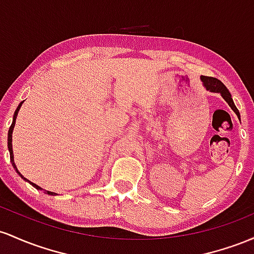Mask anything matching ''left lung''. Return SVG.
<instances>
[{
	"mask_svg": "<svg viewBox=\"0 0 254 254\" xmlns=\"http://www.w3.org/2000/svg\"><path fill=\"white\" fill-rule=\"evenodd\" d=\"M200 79H201V81H203V85L205 86V89H206L207 91H210V92H215V93H221V96L223 97L224 101L229 104V107L232 108L233 112H234L236 115H238V118L240 119V113H239L238 108L235 107L234 101H233V98H232V95H230V92L228 91L227 87L224 86L223 82H222L221 80H218V79L212 78V76L201 75Z\"/></svg>",
	"mask_w": 254,
	"mask_h": 254,
	"instance_id": "1",
	"label": "left lung"
}]
</instances>
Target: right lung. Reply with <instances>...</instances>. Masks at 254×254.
Listing matches in <instances>:
<instances>
[{"instance_id":"obj_1","label":"right lung","mask_w":254,"mask_h":254,"mask_svg":"<svg viewBox=\"0 0 254 254\" xmlns=\"http://www.w3.org/2000/svg\"><path fill=\"white\" fill-rule=\"evenodd\" d=\"M24 103V101L21 102V103L19 104V107L16 108V110H15V113H14V116H13V122H12V126L9 127V130H8V150H9V155H10V162H12V165H13V168L14 169H15V172L19 174L20 176H21L22 179H24L25 181H28L26 178H24V176L21 175V173L19 172L18 170V168H16V165H15V163H14V155H13V145H12V134H13V129H14V126H15V120H16V115H18V113H19V110H20V107H21V104ZM30 182L31 185H32L33 187H35V189H37V190H42L41 187L38 186V185H36V184H33V182H31V181H28ZM45 192L48 193V194H50V195H55L56 193H54V192H49V190H45Z\"/></svg>"}]
</instances>
